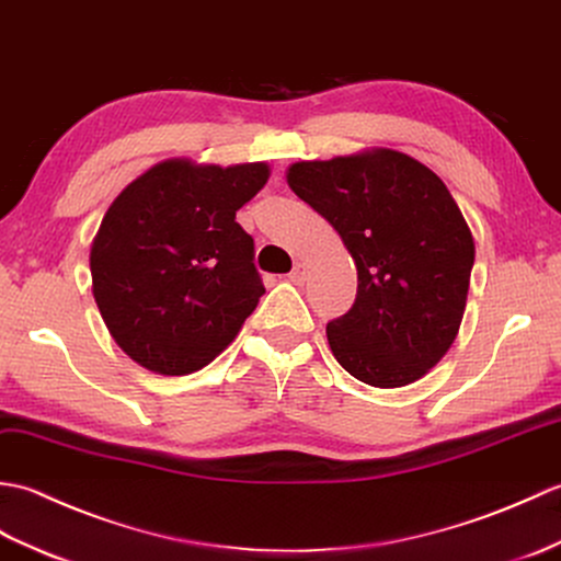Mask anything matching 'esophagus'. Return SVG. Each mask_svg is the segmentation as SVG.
<instances>
[{
	"instance_id": "1",
	"label": "esophagus",
	"mask_w": 561,
	"mask_h": 561,
	"mask_svg": "<svg viewBox=\"0 0 561 561\" xmlns=\"http://www.w3.org/2000/svg\"><path fill=\"white\" fill-rule=\"evenodd\" d=\"M288 278H290L293 283H305V278H307V266L302 264V261H297Z\"/></svg>"
}]
</instances>
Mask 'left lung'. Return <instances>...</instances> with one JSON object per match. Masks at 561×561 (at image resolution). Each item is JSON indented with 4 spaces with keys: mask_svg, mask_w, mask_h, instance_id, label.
Here are the masks:
<instances>
[{
    "mask_svg": "<svg viewBox=\"0 0 561 561\" xmlns=\"http://www.w3.org/2000/svg\"><path fill=\"white\" fill-rule=\"evenodd\" d=\"M290 190L341 234L357 297L329 321L333 357L379 389L413 383L456 341L476 242L446 184L391 148L288 168Z\"/></svg>",
    "mask_w": 561,
    "mask_h": 561,
    "instance_id": "obj_1",
    "label": "left lung"
}]
</instances>
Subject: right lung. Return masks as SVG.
I'll use <instances>...</instances> for the list:
<instances>
[{
	"instance_id": "1",
	"label": "right lung",
	"mask_w": 561,
	"mask_h": 561,
	"mask_svg": "<svg viewBox=\"0 0 561 561\" xmlns=\"http://www.w3.org/2000/svg\"><path fill=\"white\" fill-rule=\"evenodd\" d=\"M268 175L266 163L170 158L112 202L91 244L93 297L134 363L192 375L234 341L264 295L254 240L234 214Z\"/></svg>"
}]
</instances>
